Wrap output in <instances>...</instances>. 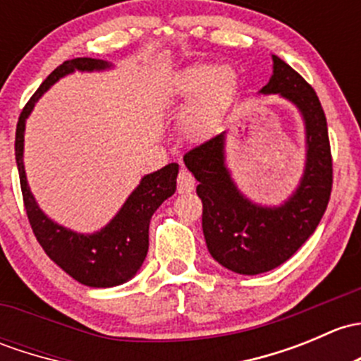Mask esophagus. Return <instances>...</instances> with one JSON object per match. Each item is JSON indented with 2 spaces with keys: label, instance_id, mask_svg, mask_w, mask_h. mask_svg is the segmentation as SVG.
I'll use <instances>...</instances> for the list:
<instances>
[{
  "label": "esophagus",
  "instance_id": "obj_1",
  "mask_svg": "<svg viewBox=\"0 0 361 361\" xmlns=\"http://www.w3.org/2000/svg\"><path fill=\"white\" fill-rule=\"evenodd\" d=\"M178 193H190L195 188V178L192 176L190 171L180 169L178 174Z\"/></svg>",
  "mask_w": 361,
  "mask_h": 361
}]
</instances>
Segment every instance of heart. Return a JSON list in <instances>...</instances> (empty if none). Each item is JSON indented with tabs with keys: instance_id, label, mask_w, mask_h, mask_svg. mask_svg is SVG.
I'll use <instances>...</instances> for the list:
<instances>
[{
	"instance_id": "obj_1",
	"label": "heart",
	"mask_w": 361,
	"mask_h": 361,
	"mask_svg": "<svg viewBox=\"0 0 361 361\" xmlns=\"http://www.w3.org/2000/svg\"><path fill=\"white\" fill-rule=\"evenodd\" d=\"M238 79L230 67L207 63L188 66L178 75L176 93L183 100H192L181 119V130L188 138H204L214 130L237 97Z\"/></svg>"
}]
</instances>
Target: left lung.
Returning a JSON list of instances; mask_svg holds the SVG:
<instances>
[{"instance_id": "1", "label": "left lung", "mask_w": 361, "mask_h": 361, "mask_svg": "<svg viewBox=\"0 0 361 361\" xmlns=\"http://www.w3.org/2000/svg\"><path fill=\"white\" fill-rule=\"evenodd\" d=\"M273 75L261 93H280L301 112L306 124V168L298 190L279 207L245 199L225 166V135L212 136L183 155L199 181L202 230L211 256L221 267L257 275L280 267L317 230L332 192V154L325 112L317 93L276 55Z\"/></svg>"}]
</instances>
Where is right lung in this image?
<instances>
[{"instance_id": "obj_1", "label": "right lung", "mask_w": 361, "mask_h": 361, "mask_svg": "<svg viewBox=\"0 0 361 361\" xmlns=\"http://www.w3.org/2000/svg\"><path fill=\"white\" fill-rule=\"evenodd\" d=\"M111 63L104 60L72 59L56 67L43 81L20 112L15 131V159L20 176L22 197L27 218L37 242L53 263L69 273L74 280L88 287H114L128 282L143 264L149 250V225L152 214L176 190L178 164L171 162L155 173L142 178L135 192L128 197L116 218L97 233L82 235L53 223L37 207L29 190L24 171V130L25 119L53 82L74 71H104Z\"/></svg>"}]
</instances>
